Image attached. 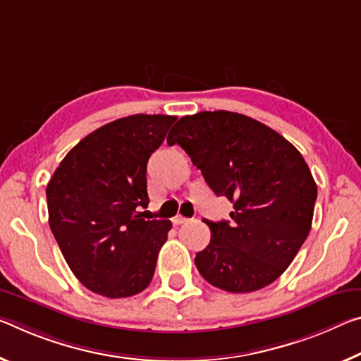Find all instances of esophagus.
I'll return each mask as SVG.
<instances>
[{"label": "esophagus", "instance_id": "34e87169", "mask_svg": "<svg viewBox=\"0 0 361 361\" xmlns=\"http://www.w3.org/2000/svg\"><path fill=\"white\" fill-rule=\"evenodd\" d=\"M190 219H186V216H181V215H176L173 219V225H183V223H188Z\"/></svg>", "mask_w": 361, "mask_h": 361}]
</instances>
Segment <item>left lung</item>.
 <instances>
[{"label":"left lung","mask_w":361,"mask_h":361,"mask_svg":"<svg viewBox=\"0 0 361 361\" xmlns=\"http://www.w3.org/2000/svg\"><path fill=\"white\" fill-rule=\"evenodd\" d=\"M169 136L234 207L230 221L204 220L210 243L194 259L202 278L234 294L276 281L312 228L317 183L302 154L267 125L228 111L181 117Z\"/></svg>","instance_id":"1"}]
</instances>
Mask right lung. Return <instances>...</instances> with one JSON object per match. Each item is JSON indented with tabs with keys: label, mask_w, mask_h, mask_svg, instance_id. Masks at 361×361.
Segmentation results:
<instances>
[{
	"label": "right lung",
	"mask_w": 361,
	"mask_h": 361,
	"mask_svg": "<svg viewBox=\"0 0 361 361\" xmlns=\"http://www.w3.org/2000/svg\"><path fill=\"white\" fill-rule=\"evenodd\" d=\"M173 116L136 114L102 125L62 159L47 186L49 228L85 288L120 299L149 286L170 220H145L146 167Z\"/></svg>",
	"instance_id": "right-lung-1"
}]
</instances>
